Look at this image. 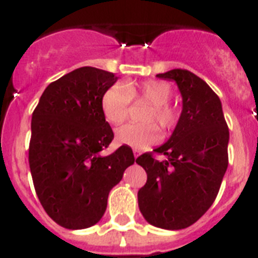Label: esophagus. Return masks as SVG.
Masks as SVG:
<instances>
[{
	"mask_svg": "<svg viewBox=\"0 0 258 258\" xmlns=\"http://www.w3.org/2000/svg\"><path fill=\"white\" fill-rule=\"evenodd\" d=\"M140 154H142V153H140V151H139V149H136V148H135V149H134V156H135V158H138V157L140 156Z\"/></svg>",
	"mask_w": 258,
	"mask_h": 258,
	"instance_id": "esophagus-1",
	"label": "esophagus"
}]
</instances>
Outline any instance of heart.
<instances>
[{"instance_id": "1", "label": "heart", "mask_w": 258, "mask_h": 258, "mask_svg": "<svg viewBox=\"0 0 258 258\" xmlns=\"http://www.w3.org/2000/svg\"><path fill=\"white\" fill-rule=\"evenodd\" d=\"M172 88L166 82L144 80L140 83H115L104 92L101 109L107 122L120 124L127 119L132 100H145L151 107L143 115L148 123H130L116 130L115 139L119 144L144 149L160 139L156 124L163 132L175 128L180 119V109L170 101Z\"/></svg>"}]
</instances>
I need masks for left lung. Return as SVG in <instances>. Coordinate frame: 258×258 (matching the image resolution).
Segmentation results:
<instances>
[{
    "label": "left lung",
    "instance_id": "1",
    "mask_svg": "<svg viewBox=\"0 0 258 258\" xmlns=\"http://www.w3.org/2000/svg\"><path fill=\"white\" fill-rule=\"evenodd\" d=\"M174 80L183 100L180 119L166 143L138 157L147 183L138 192L139 209L151 225L182 230L207 213L218 195L228 165L230 134L218 96L191 71L158 74Z\"/></svg>",
    "mask_w": 258,
    "mask_h": 258
}]
</instances>
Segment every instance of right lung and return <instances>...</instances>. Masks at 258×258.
Masks as SVG:
<instances>
[{
	"label": "right lung",
	"mask_w": 258,
	"mask_h": 258,
	"mask_svg": "<svg viewBox=\"0 0 258 258\" xmlns=\"http://www.w3.org/2000/svg\"><path fill=\"white\" fill-rule=\"evenodd\" d=\"M116 80L109 71L80 67L50 83L33 110L28 151L33 185L48 216L69 230L102 218L109 192L135 162L128 145L101 156L114 139L101 97Z\"/></svg>",
	"instance_id": "add662e5"
}]
</instances>
